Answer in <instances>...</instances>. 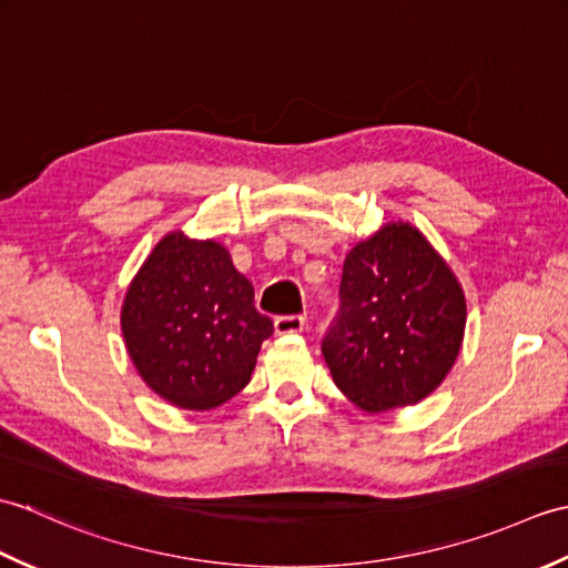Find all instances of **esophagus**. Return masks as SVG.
Wrapping results in <instances>:
<instances>
[{
    "mask_svg": "<svg viewBox=\"0 0 568 568\" xmlns=\"http://www.w3.org/2000/svg\"><path fill=\"white\" fill-rule=\"evenodd\" d=\"M273 327H275V334H297L305 329V317L303 315H277Z\"/></svg>",
    "mask_w": 568,
    "mask_h": 568,
    "instance_id": "34e87169",
    "label": "esophagus"
}]
</instances>
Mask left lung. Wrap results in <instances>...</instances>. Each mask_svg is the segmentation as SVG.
Here are the masks:
<instances>
[{"mask_svg": "<svg viewBox=\"0 0 568 568\" xmlns=\"http://www.w3.org/2000/svg\"><path fill=\"white\" fill-rule=\"evenodd\" d=\"M464 327L466 300L449 265L415 226L397 222L348 251L322 354L348 400L385 413L437 388Z\"/></svg>", "mask_w": 568, "mask_h": 568, "instance_id": "1", "label": "left lung"}]
</instances>
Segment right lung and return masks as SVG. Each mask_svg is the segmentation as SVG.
Returning <instances> with one entry per match:
<instances>
[{
    "instance_id": "1",
    "label": "right lung",
    "mask_w": 568,
    "mask_h": 568,
    "mask_svg": "<svg viewBox=\"0 0 568 568\" xmlns=\"http://www.w3.org/2000/svg\"><path fill=\"white\" fill-rule=\"evenodd\" d=\"M122 332L149 388L178 407L212 409L251 381L273 320L224 246L175 232L131 283Z\"/></svg>"
}]
</instances>
